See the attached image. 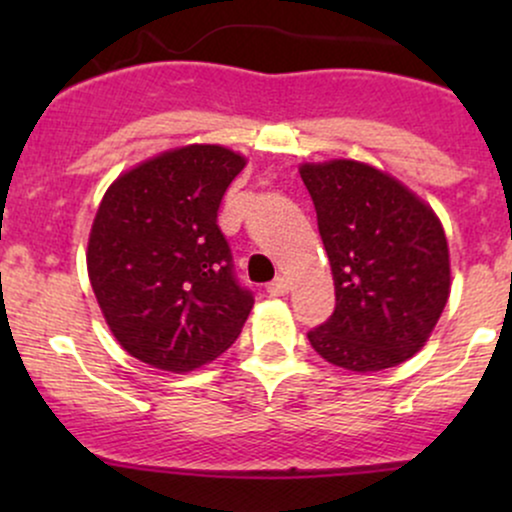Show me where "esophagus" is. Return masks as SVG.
<instances>
[{
  "label": "esophagus",
  "instance_id": "1",
  "mask_svg": "<svg viewBox=\"0 0 512 512\" xmlns=\"http://www.w3.org/2000/svg\"><path fill=\"white\" fill-rule=\"evenodd\" d=\"M289 279H286V276H276L274 281H269L267 284V293L269 296H286V293H289Z\"/></svg>",
  "mask_w": 512,
  "mask_h": 512
}]
</instances>
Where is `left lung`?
Instances as JSON below:
<instances>
[{
    "label": "left lung",
    "instance_id": "1",
    "mask_svg": "<svg viewBox=\"0 0 512 512\" xmlns=\"http://www.w3.org/2000/svg\"><path fill=\"white\" fill-rule=\"evenodd\" d=\"M337 305L308 332L334 366H399L431 337L450 296V252L438 216L402 182L368 163H303Z\"/></svg>",
    "mask_w": 512,
    "mask_h": 512
}]
</instances>
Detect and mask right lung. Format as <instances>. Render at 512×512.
I'll list each match as a JSON object with an SVG mask.
<instances>
[{
  "label": "right lung",
  "instance_id": "1",
  "mask_svg": "<svg viewBox=\"0 0 512 512\" xmlns=\"http://www.w3.org/2000/svg\"><path fill=\"white\" fill-rule=\"evenodd\" d=\"M245 158L190 144L122 173L88 236V279L129 356L187 373L238 339L252 291L240 286L219 223L221 199Z\"/></svg>",
  "mask_w": 512,
  "mask_h": 512
}]
</instances>
